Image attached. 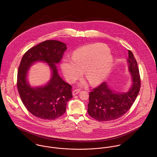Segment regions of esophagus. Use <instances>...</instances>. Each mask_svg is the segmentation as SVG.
<instances>
[{
	"mask_svg": "<svg viewBox=\"0 0 157 157\" xmlns=\"http://www.w3.org/2000/svg\"><path fill=\"white\" fill-rule=\"evenodd\" d=\"M80 92V90H78V89L73 90V91H72V95H75L78 94Z\"/></svg>",
	"mask_w": 157,
	"mask_h": 157,
	"instance_id": "esophagus-1",
	"label": "esophagus"
}]
</instances>
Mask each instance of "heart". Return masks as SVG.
I'll list each match as a JSON object with an SVG mask.
<instances>
[{
	"label": "heart",
	"mask_w": 157,
	"mask_h": 157,
	"mask_svg": "<svg viewBox=\"0 0 157 157\" xmlns=\"http://www.w3.org/2000/svg\"><path fill=\"white\" fill-rule=\"evenodd\" d=\"M113 57L108 48L101 44L83 46L75 50L71 60H65L62 69L69 82H74L82 73L90 84L100 83L109 72Z\"/></svg>",
	"instance_id": "b5f03b06"
}]
</instances>
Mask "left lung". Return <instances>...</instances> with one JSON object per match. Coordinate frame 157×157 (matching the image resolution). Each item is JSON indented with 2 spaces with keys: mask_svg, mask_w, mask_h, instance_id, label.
Masks as SVG:
<instances>
[{
  "mask_svg": "<svg viewBox=\"0 0 157 157\" xmlns=\"http://www.w3.org/2000/svg\"><path fill=\"white\" fill-rule=\"evenodd\" d=\"M129 70L131 72L132 85L126 93H115L105 82L93 88L90 92L88 112L94 119L100 121L116 120L128 112L139 93L141 79L136 60L131 51H128Z\"/></svg>",
  "mask_w": 157,
  "mask_h": 157,
  "instance_id": "obj_1",
  "label": "left lung"
}]
</instances>
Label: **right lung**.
Wrapping results in <instances>:
<instances>
[{
  "instance_id": "add662e5",
  "label": "right lung",
  "mask_w": 157,
  "mask_h": 157,
  "mask_svg": "<svg viewBox=\"0 0 157 157\" xmlns=\"http://www.w3.org/2000/svg\"><path fill=\"white\" fill-rule=\"evenodd\" d=\"M67 45L57 40H46L28 49L18 68L17 90L24 106L36 117L55 120L66 111L67 101L72 98V86L59 75L56 64L63 58ZM37 61L48 63L53 70L50 82L42 87L33 89L26 82L29 67Z\"/></svg>"
}]
</instances>
